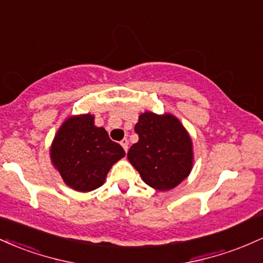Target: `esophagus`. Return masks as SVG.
<instances>
[{
	"mask_svg": "<svg viewBox=\"0 0 263 263\" xmlns=\"http://www.w3.org/2000/svg\"><path fill=\"white\" fill-rule=\"evenodd\" d=\"M120 143H121L122 148L125 149V152H127V149H128V141H127V138H123V140L120 142Z\"/></svg>",
	"mask_w": 263,
	"mask_h": 263,
	"instance_id": "1",
	"label": "esophagus"
}]
</instances>
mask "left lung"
<instances>
[{"mask_svg":"<svg viewBox=\"0 0 263 263\" xmlns=\"http://www.w3.org/2000/svg\"><path fill=\"white\" fill-rule=\"evenodd\" d=\"M135 131L138 142L128 149L127 158L144 183L157 190H170L189 176L192 140L177 117L144 112Z\"/></svg>","mask_w":263,"mask_h":263,"instance_id":"1","label":"left lung"}]
</instances>
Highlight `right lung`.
Segmentation results:
<instances>
[{
  "label": "right lung",
  "instance_id": "add662e5",
  "mask_svg": "<svg viewBox=\"0 0 263 263\" xmlns=\"http://www.w3.org/2000/svg\"><path fill=\"white\" fill-rule=\"evenodd\" d=\"M125 151L111 141L105 128L93 125V116L70 117L59 128L50 149L53 164L64 182L78 192L101 186L107 172Z\"/></svg>",
  "mask_w": 263,
  "mask_h": 263
}]
</instances>
